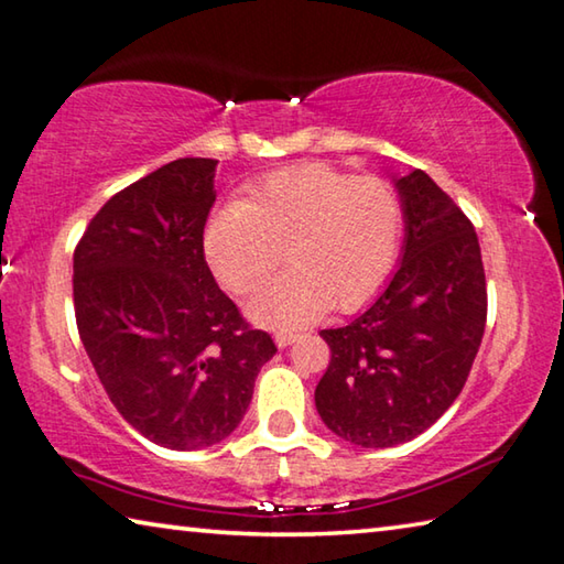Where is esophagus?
<instances>
[{"label":"esophagus","mask_w":564,"mask_h":564,"mask_svg":"<svg viewBox=\"0 0 564 564\" xmlns=\"http://www.w3.org/2000/svg\"><path fill=\"white\" fill-rule=\"evenodd\" d=\"M296 338L299 334H293V330H279V334H275V344H279V348H285L296 341Z\"/></svg>","instance_id":"34e87169"}]
</instances>
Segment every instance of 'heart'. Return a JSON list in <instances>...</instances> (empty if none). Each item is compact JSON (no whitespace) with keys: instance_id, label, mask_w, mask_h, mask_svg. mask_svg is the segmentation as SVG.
I'll list each match as a JSON object with an SVG mask.
<instances>
[{"instance_id":"b5f03b06","label":"heart","mask_w":564,"mask_h":564,"mask_svg":"<svg viewBox=\"0 0 564 564\" xmlns=\"http://www.w3.org/2000/svg\"><path fill=\"white\" fill-rule=\"evenodd\" d=\"M404 208L394 187L328 163H301L265 175L246 203H230L205 228V258L238 296L253 293L279 263L250 316L296 328L328 306L354 311L377 296L399 261Z\"/></svg>"}]
</instances>
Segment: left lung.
I'll return each instance as SVG.
<instances>
[{
  "label": "left lung",
  "instance_id": "left-lung-1",
  "mask_svg": "<svg viewBox=\"0 0 564 564\" xmlns=\"http://www.w3.org/2000/svg\"><path fill=\"white\" fill-rule=\"evenodd\" d=\"M404 256L381 296L341 328H324L330 361L316 409L364 449L411 442L432 426L475 364L487 281L471 220L424 170L399 177Z\"/></svg>",
  "mask_w": 564,
  "mask_h": 564
}]
</instances>
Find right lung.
Returning a JSON list of instances; mask_svg holds the SVG:
<instances>
[{"label": "right lung", "instance_id": "obj_1", "mask_svg": "<svg viewBox=\"0 0 564 564\" xmlns=\"http://www.w3.org/2000/svg\"><path fill=\"white\" fill-rule=\"evenodd\" d=\"M216 165L181 158L140 177L75 248V318L97 379L124 422L175 452L226 440L275 354L205 263Z\"/></svg>", "mask_w": 564, "mask_h": 564}]
</instances>
